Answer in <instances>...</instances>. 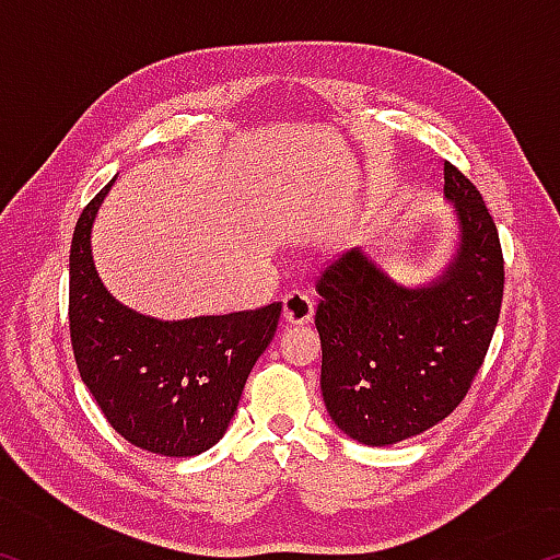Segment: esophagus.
Returning a JSON list of instances; mask_svg holds the SVG:
<instances>
[{"mask_svg":"<svg viewBox=\"0 0 560 560\" xmlns=\"http://www.w3.org/2000/svg\"><path fill=\"white\" fill-rule=\"evenodd\" d=\"M314 318V301L306 293L291 291L283 296V320L289 326H303Z\"/></svg>","mask_w":560,"mask_h":560,"instance_id":"esophagus-1","label":"esophagus"}]
</instances>
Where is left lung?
<instances>
[{
	"label": "left lung",
	"instance_id": "1",
	"mask_svg": "<svg viewBox=\"0 0 560 560\" xmlns=\"http://www.w3.org/2000/svg\"><path fill=\"white\" fill-rule=\"evenodd\" d=\"M444 197L459 244L438 279L402 287L353 249L320 273L316 328L320 393L330 420L371 447L442 422L471 387L504 296L497 224L479 189L444 163Z\"/></svg>",
	"mask_w": 560,
	"mask_h": 560
}]
</instances>
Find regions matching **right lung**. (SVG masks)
I'll return each instance as SVG.
<instances>
[{"instance_id":"obj_1","label":"right lung","mask_w":560,"mask_h":560,"mask_svg":"<svg viewBox=\"0 0 560 560\" xmlns=\"http://www.w3.org/2000/svg\"><path fill=\"white\" fill-rule=\"evenodd\" d=\"M110 185L86 205L71 240L75 365L120 438L165 457H195L230 428L246 377L277 334L281 303L185 320L122 306L103 287L91 254V226Z\"/></svg>"}]
</instances>
